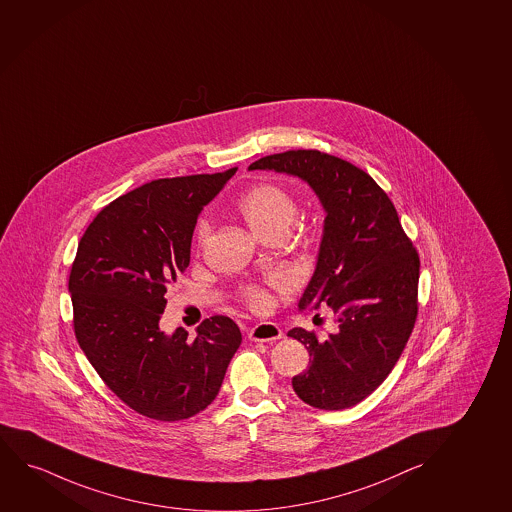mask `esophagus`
<instances>
[{
  "instance_id": "34e87169",
  "label": "esophagus",
  "mask_w": 512,
  "mask_h": 512,
  "mask_svg": "<svg viewBox=\"0 0 512 512\" xmlns=\"http://www.w3.org/2000/svg\"><path fill=\"white\" fill-rule=\"evenodd\" d=\"M280 337H282V330L279 325L272 324V322H261L249 330V339L258 341V343H272Z\"/></svg>"
}]
</instances>
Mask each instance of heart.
<instances>
[{"mask_svg":"<svg viewBox=\"0 0 512 512\" xmlns=\"http://www.w3.org/2000/svg\"><path fill=\"white\" fill-rule=\"evenodd\" d=\"M237 211L242 220L246 221L247 227L251 228V232L263 240L273 235H285L296 218L298 204L284 188L265 183L249 188L246 194L240 195ZM195 235L199 246H204L211 235V223L207 218L199 220ZM270 287L284 291L287 284L282 277H272ZM246 301L254 311H268L273 306L272 292L265 287H249L246 291Z\"/></svg>","mask_w":512,"mask_h":512,"instance_id":"obj_1","label":"heart"}]
</instances>
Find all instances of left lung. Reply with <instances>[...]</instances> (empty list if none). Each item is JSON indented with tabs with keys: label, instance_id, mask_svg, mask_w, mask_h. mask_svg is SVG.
Instances as JSON below:
<instances>
[{
	"label": "left lung",
	"instance_id": "1",
	"mask_svg": "<svg viewBox=\"0 0 512 512\" xmlns=\"http://www.w3.org/2000/svg\"><path fill=\"white\" fill-rule=\"evenodd\" d=\"M254 169L298 176L324 207L317 266L298 306H327L337 330L324 341L301 327L287 332L311 356L292 388L311 407H353L381 386L412 334L419 254L386 192L351 162L318 150H287L261 157L249 166Z\"/></svg>",
	"mask_w": 512,
	"mask_h": 512
}]
</instances>
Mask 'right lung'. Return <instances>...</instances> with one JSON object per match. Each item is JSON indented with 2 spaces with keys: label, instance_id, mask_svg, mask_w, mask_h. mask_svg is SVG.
I'll return each instance as SVG.
<instances>
[{
  "label": "right lung",
  "instance_id": "1",
  "mask_svg": "<svg viewBox=\"0 0 512 512\" xmlns=\"http://www.w3.org/2000/svg\"><path fill=\"white\" fill-rule=\"evenodd\" d=\"M235 171L145 183L105 206L79 242L69 277L76 339L102 381L149 419L204 410L242 343L223 315L206 318L195 337L161 329L164 294L187 270L202 207Z\"/></svg>",
  "mask_w": 512,
  "mask_h": 512
}]
</instances>
